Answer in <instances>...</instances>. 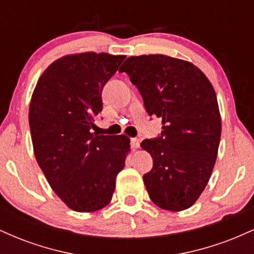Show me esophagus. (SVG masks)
<instances>
[{
	"label": "esophagus",
	"mask_w": 254,
	"mask_h": 254,
	"mask_svg": "<svg viewBox=\"0 0 254 254\" xmlns=\"http://www.w3.org/2000/svg\"><path fill=\"white\" fill-rule=\"evenodd\" d=\"M130 145L132 149H136V148L139 147V139L138 138H131L130 139Z\"/></svg>",
	"instance_id": "34e87169"
}]
</instances>
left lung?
<instances>
[{
    "mask_svg": "<svg viewBox=\"0 0 254 254\" xmlns=\"http://www.w3.org/2000/svg\"><path fill=\"white\" fill-rule=\"evenodd\" d=\"M127 72L150 117L162 119V131L141 147L153 157L143 176L150 199L180 211L198 199L210 179L221 137V117L210 81L196 65L165 55L127 58Z\"/></svg>",
    "mask_w": 254,
    "mask_h": 254,
    "instance_id": "8db88e82",
    "label": "left lung"
}]
</instances>
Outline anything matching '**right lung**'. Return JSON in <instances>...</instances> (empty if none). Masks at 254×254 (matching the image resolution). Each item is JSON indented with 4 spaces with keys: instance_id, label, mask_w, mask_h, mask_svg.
<instances>
[{
    "instance_id": "right-lung-1",
    "label": "right lung",
    "mask_w": 254,
    "mask_h": 254,
    "mask_svg": "<svg viewBox=\"0 0 254 254\" xmlns=\"http://www.w3.org/2000/svg\"><path fill=\"white\" fill-rule=\"evenodd\" d=\"M125 56L86 54L55 61L30 104L34 155L52 190L69 208L92 212L110 203L130 150L127 136L93 133L101 92Z\"/></svg>"
}]
</instances>
